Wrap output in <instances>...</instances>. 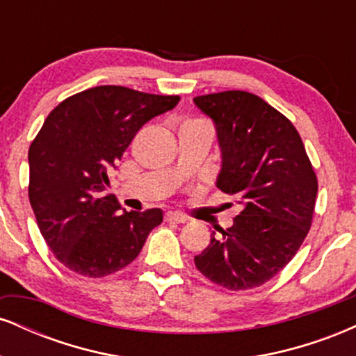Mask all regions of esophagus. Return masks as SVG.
<instances>
[{
    "instance_id": "1",
    "label": "esophagus",
    "mask_w": 356,
    "mask_h": 356,
    "mask_svg": "<svg viewBox=\"0 0 356 356\" xmlns=\"http://www.w3.org/2000/svg\"><path fill=\"white\" fill-rule=\"evenodd\" d=\"M165 220L167 222H177V224H182L186 222L187 218L184 214H181V212H167L165 214Z\"/></svg>"
}]
</instances>
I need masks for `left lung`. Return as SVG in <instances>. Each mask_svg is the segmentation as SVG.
Masks as SVG:
<instances>
[{
	"label": "left lung",
	"instance_id": "8db88e82",
	"mask_svg": "<svg viewBox=\"0 0 356 356\" xmlns=\"http://www.w3.org/2000/svg\"><path fill=\"white\" fill-rule=\"evenodd\" d=\"M214 122L220 147L216 186L243 211L214 238L195 268L212 283L239 291L283 269L312 227L318 181L295 125L268 102L243 90L195 97Z\"/></svg>",
	"mask_w": 356,
	"mask_h": 356
}]
</instances>
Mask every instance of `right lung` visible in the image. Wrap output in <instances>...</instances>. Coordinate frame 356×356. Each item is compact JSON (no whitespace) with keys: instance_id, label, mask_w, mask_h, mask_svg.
<instances>
[{"instance_id":"1","label":"right lung","mask_w":356,"mask_h":356,"mask_svg":"<svg viewBox=\"0 0 356 356\" xmlns=\"http://www.w3.org/2000/svg\"><path fill=\"white\" fill-rule=\"evenodd\" d=\"M179 100L102 85L68 97L47 117L28 152V195L48 248L70 271L88 277L120 271L162 222L161 209L118 212L115 195L104 191L142 125Z\"/></svg>"}]
</instances>
